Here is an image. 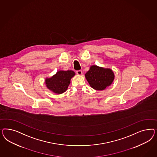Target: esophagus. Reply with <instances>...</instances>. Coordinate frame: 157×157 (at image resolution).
I'll return each instance as SVG.
<instances>
[{
    "label": "esophagus",
    "mask_w": 157,
    "mask_h": 157,
    "mask_svg": "<svg viewBox=\"0 0 157 157\" xmlns=\"http://www.w3.org/2000/svg\"><path fill=\"white\" fill-rule=\"evenodd\" d=\"M76 74H78L79 75H82V72L81 70H78V71H76Z\"/></svg>",
    "instance_id": "34e87169"
}]
</instances>
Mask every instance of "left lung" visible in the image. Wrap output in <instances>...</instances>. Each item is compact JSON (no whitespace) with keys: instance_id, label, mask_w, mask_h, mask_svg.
I'll list each match as a JSON object with an SVG mask.
<instances>
[{"instance_id":"left-lung-1","label":"left lung","mask_w":157,"mask_h":157,"mask_svg":"<svg viewBox=\"0 0 157 157\" xmlns=\"http://www.w3.org/2000/svg\"><path fill=\"white\" fill-rule=\"evenodd\" d=\"M85 77L91 87L97 90H102L111 85L114 80L112 70L93 66L87 72Z\"/></svg>"}]
</instances>
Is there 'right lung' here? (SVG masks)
I'll list each match as a JSON object with an SVG mask.
<instances>
[{
	"instance_id": "add662e5",
	"label": "right lung",
	"mask_w": 157,
	"mask_h": 157,
	"mask_svg": "<svg viewBox=\"0 0 157 157\" xmlns=\"http://www.w3.org/2000/svg\"><path fill=\"white\" fill-rule=\"evenodd\" d=\"M75 72L71 70L60 71L51 78L45 80L48 88L57 94H62L67 90Z\"/></svg>"
}]
</instances>
